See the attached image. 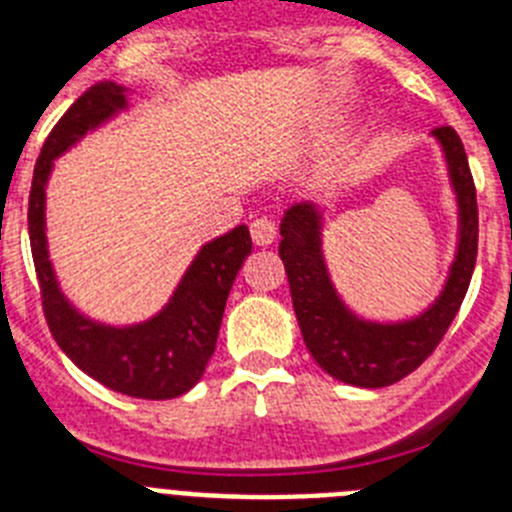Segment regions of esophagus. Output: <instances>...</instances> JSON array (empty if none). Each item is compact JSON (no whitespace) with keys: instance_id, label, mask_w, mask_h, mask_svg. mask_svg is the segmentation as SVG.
Returning <instances> with one entry per match:
<instances>
[{"instance_id":"obj_1","label":"esophagus","mask_w":512,"mask_h":512,"mask_svg":"<svg viewBox=\"0 0 512 512\" xmlns=\"http://www.w3.org/2000/svg\"><path fill=\"white\" fill-rule=\"evenodd\" d=\"M251 238L256 246H271L277 241V225L269 217H256L251 223Z\"/></svg>"}]
</instances>
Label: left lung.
<instances>
[{"label":"left lung","instance_id":"8db88e82","mask_svg":"<svg viewBox=\"0 0 512 512\" xmlns=\"http://www.w3.org/2000/svg\"><path fill=\"white\" fill-rule=\"evenodd\" d=\"M459 210V241L441 295L420 315L400 323H374L348 310L330 282L323 256V212L315 202H297L282 217L279 256L284 261L297 323L307 351L323 372L354 387H387L415 372L456 318L477 261V192L464 143L454 128H436Z\"/></svg>","mask_w":512,"mask_h":512}]
</instances>
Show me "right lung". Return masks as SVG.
<instances>
[{
    "mask_svg": "<svg viewBox=\"0 0 512 512\" xmlns=\"http://www.w3.org/2000/svg\"><path fill=\"white\" fill-rule=\"evenodd\" d=\"M122 110H128V87L102 81L81 94L58 120L51 135L45 138L35 164L27 233L38 271L45 320L63 354L81 372L120 395L140 400H171L200 382L207 361L215 354L230 287L251 253V233L246 225H238L230 233L205 243L184 271L182 282L164 310L143 323L117 328L81 315L58 287L56 271L48 259L45 184L53 171V161L61 153Z\"/></svg>",
    "mask_w": 512,
    "mask_h": 512,
    "instance_id": "obj_1",
    "label": "right lung"
}]
</instances>
